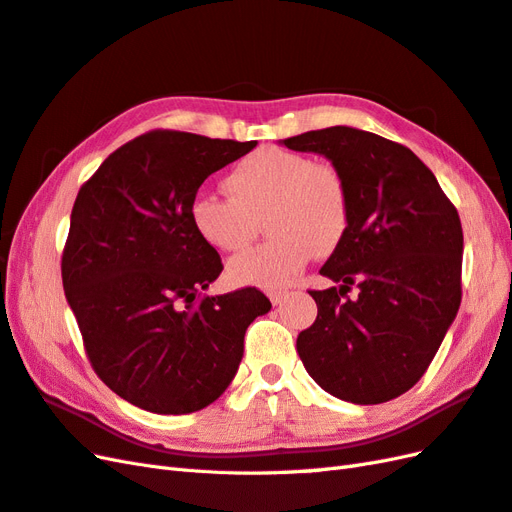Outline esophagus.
<instances>
[{
  "label": "esophagus",
  "instance_id": "1",
  "mask_svg": "<svg viewBox=\"0 0 512 512\" xmlns=\"http://www.w3.org/2000/svg\"><path fill=\"white\" fill-rule=\"evenodd\" d=\"M268 296H270V302H272L274 306H279V304H283V302L287 300L289 291H283V289H270V291H268Z\"/></svg>",
  "mask_w": 512,
  "mask_h": 512
}]
</instances>
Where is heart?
<instances>
[{"label": "heart", "instance_id": "1", "mask_svg": "<svg viewBox=\"0 0 512 512\" xmlns=\"http://www.w3.org/2000/svg\"><path fill=\"white\" fill-rule=\"evenodd\" d=\"M231 199L199 193L188 216L197 236L223 253L251 244L264 221L270 238L236 259L229 276L240 285L283 287L309 264L343 242L352 199L343 173L306 154L259 148L244 156L225 180Z\"/></svg>", "mask_w": 512, "mask_h": 512}]
</instances>
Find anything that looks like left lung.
<instances>
[{"label": "left lung", "instance_id": "1", "mask_svg": "<svg viewBox=\"0 0 512 512\" xmlns=\"http://www.w3.org/2000/svg\"><path fill=\"white\" fill-rule=\"evenodd\" d=\"M283 145L326 156L352 199L345 238L319 270L339 287L309 291L317 319L298 334L300 360L332 397L386 403L425 375L457 317V208L410 148L367 130L330 126Z\"/></svg>", "mask_w": 512, "mask_h": 512}]
</instances>
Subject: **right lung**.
Listing matches in <instances>:
<instances>
[{
	"instance_id": "obj_1",
	"label": "right lung",
	"mask_w": 512,
	"mask_h": 512,
	"mask_svg": "<svg viewBox=\"0 0 512 512\" xmlns=\"http://www.w3.org/2000/svg\"><path fill=\"white\" fill-rule=\"evenodd\" d=\"M257 141L152 130L77 195L62 255L66 300L96 375L154 414H191L236 377L244 332L272 309L255 287L201 296L223 270L191 225L203 180Z\"/></svg>"
}]
</instances>
